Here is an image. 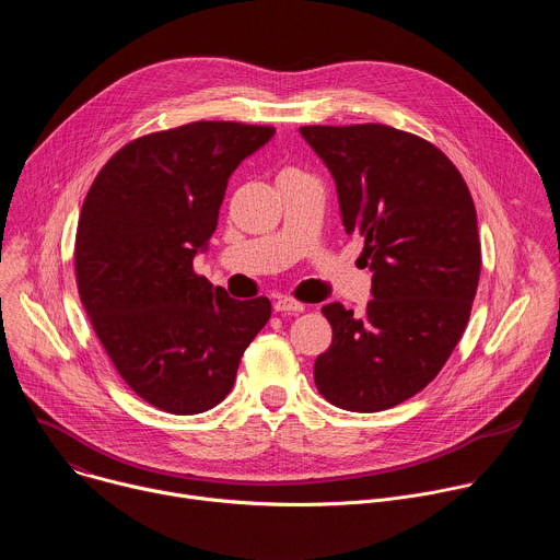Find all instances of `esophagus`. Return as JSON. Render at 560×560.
Returning <instances> with one entry per match:
<instances>
[{"label": "esophagus", "mask_w": 560, "mask_h": 560, "mask_svg": "<svg viewBox=\"0 0 560 560\" xmlns=\"http://www.w3.org/2000/svg\"><path fill=\"white\" fill-rule=\"evenodd\" d=\"M275 310H277V312H288V314H299V312L305 310V305H303L301 301L292 299V296H279V299L275 301Z\"/></svg>", "instance_id": "obj_1"}]
</instances>
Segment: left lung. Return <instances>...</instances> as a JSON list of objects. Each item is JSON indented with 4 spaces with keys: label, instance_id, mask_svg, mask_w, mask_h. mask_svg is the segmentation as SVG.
<instances>
[{
    "label": "left lung",
    "instance_id": "1",
    "mask_svg": "<svg viewBox=\"0 0 560 560\" xmlns=\"http://www.w3.org/2000/svg\"><path fill=\"white\" fill-rule=\"evenodd\" d=\"M335 177L348 234L363 236L372 299L357 314L322 307L330 348L314 361L324 398L350 412L408 401L465 332L481 275L465 179L430 141L383 124L301 126Z\"/></svg>",
    "mask_w": 560,
    "mask_h": 560
}]
</instances>
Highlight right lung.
Returning a JSON list of instances; mask_svg holds the SVG:
<instances>
[{
	"mask_svg": "<svg viewBox=\"0 0 560 560\" xmlns=\"http://www.w3.org/2000/svg\"><path fill=\"white\" fill-rule=\"evenodd\" d=\"M272 126L192 121L117 150L77 223L74 275L93 330L145 404L199 415L232 389L270 301H236L192 268L236 166Z\"/></svg>",
	"mask_w": 560,
	"mask_h": 560,
	"instance_id": "obj_1",
	"label": "right lung"
}]
</instances>
